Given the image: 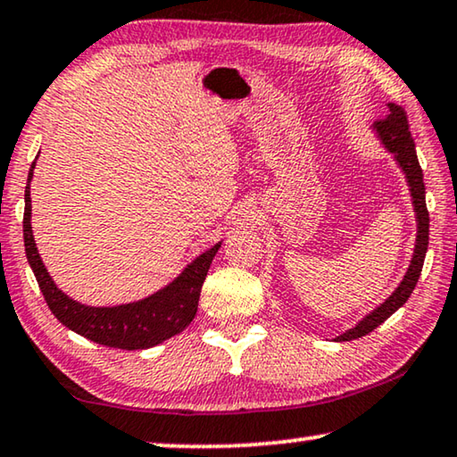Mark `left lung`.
<instances>
[{
  "label": "left lung",
  "mask_w": 457,
  "mask_h": 457,
  "mask_svg": "<svg viewBox=\"0 0 457 457\" xmlns=\"http://www.w3.org/2000/svg\"><path fill=\"white\" fill-rule=\"evenodd\" d=\"M390 108V114L386 119L376 120V129L379 139L387 147V152L394 154V158L400 163L403 172L406 174L408 187H411L414 211H417V221H419V234H417V244H414V256L408 272L404 275V281L400 283V287L394 291V294L386 299L384 303L379 305L378 310H373L370 316H365L355 328L346 330L345 335L337 337L335 340L343 343V340H353L370 335L371 330H376L379 324H384L387 318H390L394 312H396L400 305L408 302V297L417 287V281L420 277V270H423L427 246H428V211L425 203V182H423V170H420V163L417 158V149H414V139L411 135V129H408V119L403 106L398 104H387Z\"/></svg>",
  "instance_id": "1"
}]
</instances>
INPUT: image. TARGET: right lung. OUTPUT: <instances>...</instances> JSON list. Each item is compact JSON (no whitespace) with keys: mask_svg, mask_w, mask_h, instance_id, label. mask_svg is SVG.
<instances>
[{"mask_svg":"<svg viewBox=\"0 0 457 457\" xmlns=\"http://www.w3.org/2000/svg\"><path fill=\"white\" fill-rule=\"evenodd\" d=\"M32 168L34 162L29 172V187L24 193V246L38 287L54 318L70 330L94 340V343L125 351L149 349V346L160 345L185 330L196 314L203 281H205L211 261L220 250L221 242L203 252L168 287L141 299V302L117 305V308H90V305L78 303L57 289L40 261L37 244H34L30 228Z\"/></svg>","mask_w":457,"mask_h":457,"instance_id":"add662e5","label":"right lung"}]
</instances>
